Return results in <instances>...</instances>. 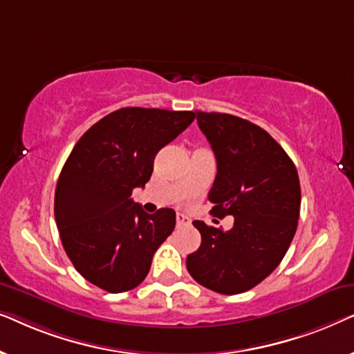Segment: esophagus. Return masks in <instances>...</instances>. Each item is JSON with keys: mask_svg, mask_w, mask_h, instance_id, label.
I'll return each mask as SVG.
<instances>
[{"mask_svg": "<svg viewBox=\"0 0 354 354\" xmlns=\"http://www.w3.org/2000/svg\"><path fill=\"white\" fill-rule=\"evenodd\" d=\"M188 222H190V221H188L187 217L183 216V214H177V216H176V224H177V227L185 225V224H188Z\"/></svg>", "mask_w": 354, "mask_h": 354, "instance_id": "34e87169", "label": "esophagus"}]
</instances>
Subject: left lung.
<instances>
[{"label": "left lung", "mask_w": 354, "mask_h": 354, "mask_svg": "<svg viewBox=\"0 0 354 354\" xmlns=\"http://www.w3.org/2000/svg\"><path fill=\"white\" fill-rule=\"evenodd\" d=\"M195 118L217 161L209 192L212 214L234 216L224 232L195 221L201 245L187 269L203 287L222 295L248 292L280 264L298 227L301 188L297 167L259 125L224 113Z\"/></svg>", "instance_id": "left-lung-1"}]
</instances>
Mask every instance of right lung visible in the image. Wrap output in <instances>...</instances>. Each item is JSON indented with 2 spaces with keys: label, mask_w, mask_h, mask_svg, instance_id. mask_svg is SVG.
<instances>
[{
  "label": "right lung",
  "mask_w": 354,
  "mask_h": 354,
  "mask_svg": "<svg viewBox=\"0 0 354 354\" xmlns=\"http://www.w3.org/2000/svg\"><path fill=\"white\" fill-rule=\"evenodd\" d=\"M195 119L192 111L122 108L82 135L62 167L55 217L82 277L109 293L138 287L153 254L176 227V211L148 214L132 200L153 174L159 149Z\"/></svg>",
  "instance_id": "1"
}]
</instances>
